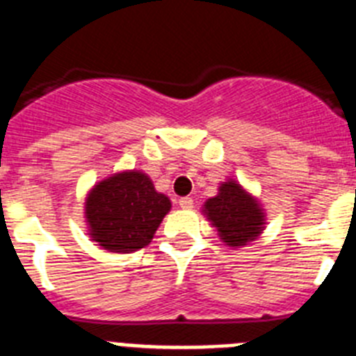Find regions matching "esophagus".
<instances>
[{
  "mask_svg": "<svg viewBox=\"0 0 356 356\" xmlns=\"http://www.w3.org/2000/svg\"><path fill=\"white\" fill-rule=\"evenodd\" d=\"M179 206L182 209H191L193 208V199L191 197H182V199H179Z\"/></svg>",
  "mask_w": 356,
  "mask_h": 356,
  "instance_id": "34e87169",
  "label": "esophagus"
}]
</instances>
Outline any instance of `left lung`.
<instances>
[{"mask_svg":"<svg viewBox=\"0 0 356 356\" xmlns=\"http://www.w3.org/2000/svg\"><path fill=\"white\" fill-rule=\"evenodd\" d=\"M204 213L229 247L247 245L264 231V209L233 179L218 188V195L206 200Z\"/></svg>","mask_w":356,"mask_h":356,"instance_id":"1","label":"left lung"}]
</instances>
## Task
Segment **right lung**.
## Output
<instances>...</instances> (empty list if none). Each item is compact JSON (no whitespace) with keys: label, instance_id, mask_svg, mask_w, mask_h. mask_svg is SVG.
Instances as JSON below:
<instances>
[{"label":"right lung","instance_id":"obj_1","mask_svg":"<svg viewBox=\"0 0 356 356\" xmlns=\"http://www.w3.org/2000/svg\"><path fill=\"white\" fill-rule=\"evenodd\" d=\"M172 204L143 172L104 179L86 199L89 234L111 252H132L152 242Z\"/></svg>","mask_w":356,"mask_h":356}]
</instances>
